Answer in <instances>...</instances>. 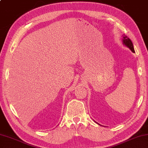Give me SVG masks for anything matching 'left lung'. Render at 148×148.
Wrapping results in <instances>:
<instances>
[{
  "label": "left lung",
  "instance_id": "8db88e82",
  "mask_svg": "<svg viewBox=\"0 0 148 148\" xmlns=\"http://www.w3.org/2000/svg\"><path fill=\"white\" fill-rule=\"evenodd\" d=\"M122 42H123V45H124V46H125L126 47L130 48V49L132 51V52H133V53L135 52V50H134V47H133L132 41H131V39L130 38H128V37L126 36L125 35H123Z\"/></svg>",
  "mask_w": 148,
  "mask_h": 148
}]
</instances>
